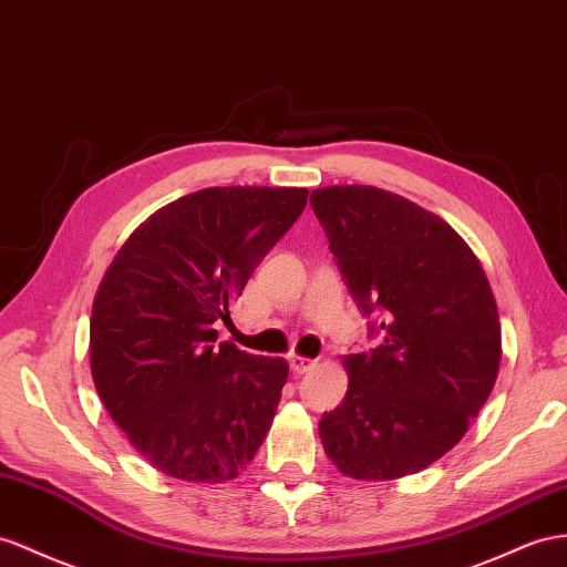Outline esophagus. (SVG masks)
<instances>
[{
	"label": "esophagus",
	"mask_w": 567,
	"mask_h": 567,
	"mask_svg": "<svg viewBox=\"0 0 567 567\" xmlns=\"http://www.w3.org/2000/svg\"><path fill=\"white\" fill-rule=\"evenodd\" d=\"M287 361H289V369H292L295 373H307L316 367V359H307V357H299V354H292Z\"/></svg>",
	"instance_id": "1"
}]
</instances>
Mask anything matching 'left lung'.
<instances>
[{
  "label": "left lung",
  "instance_id": "1",
  "mask_svg": "<svg viewBox=\"0 0 567 567\" xmlns=\"http://www.w3.org/2000/svg\"><path fill=\"white\" fill-rule=\"evenodd\" d=\"M311 208L369 336L344 357L350 385L323 412L336 467L383 482L429 467L484 408L501 364V323L486 272L457 231L375 186H326Z\"/></svg>",
  "mask_w": 567,
  "mask_h": 567
}]
</instances>
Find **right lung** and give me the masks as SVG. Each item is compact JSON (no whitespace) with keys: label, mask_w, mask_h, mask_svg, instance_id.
I'll use <instances>...</instances> for the list:
<instances>
[{"label":"right lung","mask_w":567,"mask_h":567,"mask_svg":"<svg viewBox=\"0 0 567 567\" xmlns=\"http://www.w3.org/2000/svg\"><path fill=\"white\" fill-rule=\"evenodd\" d=\"M307 188L213 186L151 215L114 256L91 316V371L110 416L155 470L223 484L256 455L287 361L217 344Z\"/></svg>","instance_id":"right-lung-1"}]
</instances>
